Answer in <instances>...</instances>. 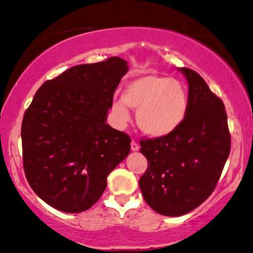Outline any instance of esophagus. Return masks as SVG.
<instances>
[{
  "mask_svg": "<svg viewBox=\"0 0 253 253\" xmlns=\"http://www.w3.org/2000/svg\"><path fill=\"white\" fill-rule=\"evenodd\" d=\"M138 149H140V146H138V143L136 141L132 140L131 141V150H132V152H137Z\"/></svg>",
  "mask_w": 253,
  "mask_h": 253,
  "instance_id": "1",
  "label": "esophagus"
}]
</instances>
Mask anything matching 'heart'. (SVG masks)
I'll list each match as a JSON object with an SVG mask.
<instances>
[{"label":"heart","mask_w":253,"mask_h":253,"mask_svg":"<svg viewBox=\"0 0 253 253\" xmlns=\"http://www.w3.org/2000/svg\"><path fill=\"white\" fill-rule=\"evenodd\" d=\"M123 100L137 110V126L150 137H165L174 132L188 112V93L179 81L149 74L127 82ZM122 122L129 121V111L123 101L113 105Z\"/></svg>","instance_id":"b5f03b06"}]
</instances>
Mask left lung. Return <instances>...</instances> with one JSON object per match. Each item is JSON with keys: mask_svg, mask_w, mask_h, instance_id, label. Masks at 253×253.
<instances>
[{"mask_svg": "<svg viewBox=\"0 0 253 253\" xmlns=\"http://www.w3.org/2000/svg\"><path fill=\"white\" fill-rule=\"evenodd\" d=\"M189 84L188 112L180 126L165 137L141 140L148 160L140 178L144 201L166 216L188 214L216 186L231 152V134L222 100L202 76L179 68Z\"/></svg>", "mask_w": 253, "mask_h": 253, "instance_id": "left-lung-1", "label": "left lung"}]
</instances>
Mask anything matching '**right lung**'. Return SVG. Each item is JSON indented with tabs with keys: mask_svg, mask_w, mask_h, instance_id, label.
Instances as JSON below:
<instances>
[{
	"mask_svg": "<svg viewBox=\"0 0 253 253\" xmlns=\"http://www.w3.org/2000/svg\"><path fill=\"white\" fill-rule=\"evenodd\" d=\"M127 69L119 57L75 65L45 81L25 112V174L33 191L53 208L89 209L106 189L107 175L129 154V136L106 124Z\"/></svg>",
	"mask_w": 253,
	"mask_h": 253,
	"instance_id": "obj_1",
	"label": "right lung"
}]
</instances>
